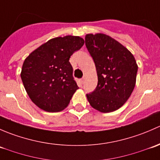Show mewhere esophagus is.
<instances>
[{
  "label": "esophagus",
  "instance_id": "obj_1",
  "mask_svg": "<svg viewBox=\"0 0 160 160\" xmlns=\"http://www.w3.org/2000/svg\"><path fill=\"white\" fill-rule=\"evenodd\" d=\"M84 81H85V78H84V77H83V78H82V79H80V82H81V83H84Z\"/></svg>",
  "mask_w": 160,
  "mask_h": 160
}]
</instances>
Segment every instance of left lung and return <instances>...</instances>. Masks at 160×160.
Here are the masks:
<instances>
[{
  "label": "left lung",
  "mask_w": 160,
  "mask_h": 160,
  "mask_svg": "<svg viewBox=\"0 0 160 160\" xmlns=\"http://www.w3.org/2000/svg\"><path fill=\"white\" fill-rule=\"evenodd\" d=\"M85 44L94 61L98 86L87 94L90 106L112 112L128 101L136 83L138 65L132 52L114 38L102 33L88 34Z\"/></svg>",
  "instance_id": "obj_1"
}]
</instances>
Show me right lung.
Segmentation results:
<instances>
[{"label":"right lung","mask_w":160,"mask_h":160,"mask_svg":"<svg viewBox=\"0 0 160 160\" xmlns=\"http://www.w3.org/2000/svg\"><path fill=\"white\" fill-rule=\"evenodd\" d=\"M84 44L80 36L51 38L30 53L22 65L21 78L32 102L42 110L66 108L78 89L70 58Z\"/></svg>","instance_id":"add662e5"}]
</instances>
